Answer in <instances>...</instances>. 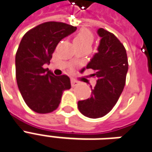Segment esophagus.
<instances>
[{
  "label": "esophagus",
  "instance_id": "1",
  "mask_svg": "<svg viewBox=\"0 0 152 152\" xmlns=\"http://www.w3.org/2000/svg\"><path fill=\"white\" fill-rule=\"evenodd\" d=\"M77 84H78V81H76L75 79H71V86L72 87H75Z\"/></svg>",
  "mask_w": 152,
  "mask_h": 152
}]
</instances>
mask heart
Returning <instances> with one entry per match:
<instances>
[{
	"label": "heart",
	"instance_id": "1",
	"mask_svg": "<svg viewBox=\"0 0 152 152\" xmlns=\"http://www.w3.org/2000/svg\"><path fill=\"white\" fill-rule=\"evenodd\" d=\"M93 42V35L91 34V32L88 30H81L77 35L74 37V43L75 44H88V45H91Z\"/></svg>",
	"mask_w": 152,
	"mask_h": 152
}]
</instances>
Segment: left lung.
Instances as JSON below:
<instances>
[{"instance_id":"obj_1","label":"left lung","mask_w":152,"mask_h":152,"mask_svg":"<svg viewBox=\"0 0 152 152\" xmlns=\"http://www.w3.org/2000/svg\"><path fill=\"white\" fill-rule=\"evenodd\" d=\"M101 37L96 53L87 69L95 71L91 76L97 78L91 88L90 98L78 102L79 111L88 118L97 119L107 115L122 93L129 69L128 57L124 45L113 33L104 28L97 30Z\"/></svg>"}]
</instances>
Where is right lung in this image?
I'll list each match as a JSON object with an SVG mask.
<instances>
[{
	"mask_svg": "<svg viewBox=\"0 0 152 152\" xmlns=\"http://www.w3.org/2000/svg\"><path fill=\"white\" fill-rule=\"evenodd\" d=\"M76 29L64 23L46 22L23 37L15 56L16 80L24 102L33 111L52 112L60 105L63 91L70 89L67 75L56 76L43 66L50 64L58 43Z\"/></svg>",
	"mask_w": 152,
	"mask_h": 152,
	"instance_id": "add662e5",
	"label": "right lung"
}]
</instances>
